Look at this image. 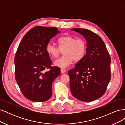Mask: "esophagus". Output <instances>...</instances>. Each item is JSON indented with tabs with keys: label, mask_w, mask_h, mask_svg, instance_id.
I'll use <instances>...</instances> for the list:
<instances>
[{
	"label": "esophagus",
	"mask_w": 125,
	"mask_h": 125,
	"mask_svg": "<svg viewBox=\"0 0 125 125\" xmlns=\"http://www.w3.org/2000/svg\"><path fill=\"white\" fill-rule=\"evenodd\" d=\"M60 71H61V73H66V70L65 69L62 68L61 69H60Z\"/></svg>",
	"instance_id": "esophagus-1"
}]
</instances>
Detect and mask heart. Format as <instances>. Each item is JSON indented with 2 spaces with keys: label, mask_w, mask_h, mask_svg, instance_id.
Returning <instances> with one entry per match:
<instances>
[{
  "label": "heart",
  "mask_w": 125,
  "mask_h": 125,
  "mask_svg": "<svg viewBox=\"0 0 125 125\" xmlns=\"http://www.w3.org/2000/svg\"><path fill=\"white\" fill-rule=\"evenodd\" d=\"M58 47L50 43L45 47V51L51 57L56 58L63 51V55L57 59L54 65L65 68L73 63V61L79 62L84 57L86 52V41L82 38L65 35L57 40Z\"/></svg>",
  "instance_id": "b5f03b06"
}]
</instances>
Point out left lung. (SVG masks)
Returning <instances> with one entry per match:
<instances>
[{
    "instance_id": "obj_1",
    "label": "left lung",
    "mask_w": 125,
    "mask_h": 125,
    "mask_svg": "<svg viewBox=\"0 0 125 125\" xmlns=\"http://www.w3.org/2000/svg\"><path fill=\"white\" fill-rule=\"evenodd\" d=\"M71 30L83 35L87 48L84 57L68 71L71 92L80 101H93L104 95L110 81L111 57L97 34L85 29Z\"/></svg>"
}]
</instances>
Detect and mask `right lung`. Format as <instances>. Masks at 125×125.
I'll list each match as a JSON object with an SVG mask.
<instances>
[{"label": "right lung", "mask_w": 125, "mask_h": 125, "mask_svg": "<svg viewBox=\"0 0 125 125\" xmlns=\"http://www.w3.org/2000/svg\"><path fill=\"white\" fill-rule=\"evenodd\" d=\"M58 29L36 26L26 33L14 57L15 79L23 95L33 102H44L52 95V83L60 69L52 67L45 51L50 39L58 33ZM46 69L49 71L44 72Z\"/></svg>", "instance_id": "right-lung-1"}]
</instances>
